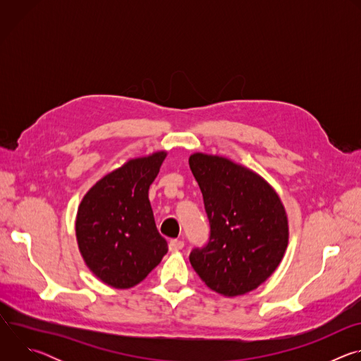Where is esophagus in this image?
<instances>
[{
    "label": "esophagus",
    "mask_w": 361,
    "mask_h": 361,
    "mask_svg": "<svg viewBox=\"0 0 361 361\" xmlns=\"http://www.w3.org/2000/svg\"><path fill=\"white\" fill-rule=\"evenodd\" d=\"M183 247H184V241H181V240H171V241L169 243L170 251H178V250H181Z\"/></svg>",
    "instance_id": "obj_1"
}]
</instances>
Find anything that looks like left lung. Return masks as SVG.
<instances>
[{"label":"left lung","instance_id":"8db88e82","mask_svg":"<svg viewBox=\"0 0 361 361\" xmlns=\"http://www.w3.org/2000/svg\"><path fill=\"white\" fill-rule=\"evenodd\" d=\"M188 163L210 223L207 244L192 248L190 263L216 293L245 294L276 271L286 252L284 205L264 178L228 159L195 152Z\"/></svg>","mask_w":361,"mask_h":361}]
</instances>
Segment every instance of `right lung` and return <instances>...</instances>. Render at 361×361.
Segmentation results:
<instances>
[{
  "label": "right lung",
  "instance_id": "obj_1",
  "mask_svg": "<svg viewBox=\"0 0 361 361\" xmlns=\"http://www.w3.org/2000/svg\"><path fill=\"white\" fill-rule=\"evenodd\" d=\"M166 156L159 151L130 160L95 183L78 207L75 233L82 259L95 277L114 288L142 281L169 251L148 200Z\"/></svg>",
  "mask_w": 361,
  "mask_h": 361
}]
</instances>
